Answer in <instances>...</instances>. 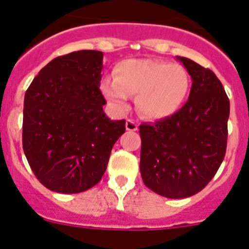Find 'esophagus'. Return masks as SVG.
<instances>
[{"mask_svg":"<svg viewBox=\"0 0 249 249\" xmlns=\"http://www.w3.org/2000/svg\"><path fill=\"white\" fill-rule=\"evenodd\" d=\"M126 128H127V131L135 132L138 129V124L133 120H127L126 121Z\"/></svg>","mask_w":249,"mask_h":249,"instance_id":"esophagus-1","label":"esophagus"}]
</instances>
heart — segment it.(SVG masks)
Wrapping results in <instances>:
<instances>
[{"label":"heart","instance_id":"heart-1","mask_svg":"<svg viewBox=\"0 0 249 249\" xmlns=\"http://www.w3.org/2000/svg\"><path fill=\"white\" fill-rule=\"evenodd\" d=\"M191 77L177 63L149 58H129L117 63L114 78H103L101 91L116 108H124L128 96L144 117L162 120L175 114L190 93Z\"/></svg>","mask_w":249,"mask_h":249}]
</instances>
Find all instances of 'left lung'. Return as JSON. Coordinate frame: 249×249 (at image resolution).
I'll return each mask as SVG.
<instances>
[{
	"instance_id": "8db88e82",
	"label": "left lung",
	"mask_w": 249,
	"mask_h": 249,
	"mask_svg": "<svg viewBox=\"0 0 249 249\" xmlns=\"http://www.w3.org/2000/svg\"><path fill=\"white\" fill-rule=\"evenodd\" d=\"M192 78L186 105L171 117L140 126L141 176L167 198H187L214 177L226 155L230 100L208 68L177 57Z\"/></svg>"
}]
</instances>
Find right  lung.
Listing matches in <instances>:
<instances>
[{
    "label": "right lung",
    "instance_id": "add662e5",
    "mask_svg": "<svg viewBox=\"0 0 249 249\" xmlns=\"http://www.w3.org/2000/svg\"><path fill=\"white\" fill-rule=\"evenodd\" d=\"M103 53L82 50L39 71L25 94L22 144L41 183L80 193L101 181L126 121L106 116L100 81Z\"/></svg>",
    "mask_w": 249,
    "mask_h": 249
}]
</instances>
